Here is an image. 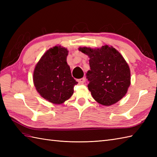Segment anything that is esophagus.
<instances>
[{"mask_svg": "<svg viewBox=\"0 0 157 157\" xmlns=\"http://www.w3.org/2000/svg\"><path fill=\"white\" fill-rule=\"evenodd\" d=\"M78 82L80 84H84V83L86 82V78H82L81 79H78Z\"/></svg>", "mask_w": 157, "mask_h": 157, "instance_id": "esophagus-1", "label": "esophagus"}]
</instances>
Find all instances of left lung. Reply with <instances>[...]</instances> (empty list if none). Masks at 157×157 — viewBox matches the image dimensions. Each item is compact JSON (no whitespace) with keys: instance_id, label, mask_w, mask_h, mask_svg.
Listing matches in <instances>:
<instances>
[{"instance_id":"left-lung-1","label":"left lung","mask_w":157,"mask_h":157,"mask_svg":"<svg viewBox=\"0 0 157 157\" xmlns=\"http://www.w3.org/2000/svg\"><path fill=\"white\" fill-rule=\"evenodd\" d=\"M79 51L90 58V70L86 78L93 98L105 106L120 101L131 84L130 69L123 56L108 45L98 48L79 47Z\"/></svg>"}]
</instances>
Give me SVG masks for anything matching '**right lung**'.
I'll return each mask as SVG.
<instances>
[{
  "label": "right lung",
  "mask_w": 157,
  "mask_h": 157,
  "mask_svg": "<svg viewBox=\"0 0 157 157\" xmlns=\"http://www.w3.org/2000/svg\"><path fill=\"white\" fill-rule=\"evenodd\" d=\"M67 49L55 46L42 55L35 67L33 81L36 90L53 104L60 105L68 100L78 84L67 63Z\"/></svg>",
  "instance_id": "right-lung-1"
}]
</instances>
